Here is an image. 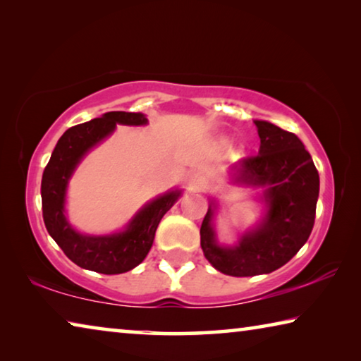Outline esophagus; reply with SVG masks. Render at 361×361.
Instances as JSON below:
<instances>
[{
	"mask_svg": "<svg viewBox=\"0 0 361 361\" xmlns=\"http://www.w3.org/2000/svg\"><path fill=\"white\" fill-rule=\"evenodd\" d=\"M207 185V176L200 172H192L188 176V186L194 191H200Z\"/></svg>",
	"mask_w": 361,
	"mask_h": 361,
	"instance_id": "1",
	"label": "esophagus"
}]
</instances>
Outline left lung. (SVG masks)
Returning a JSON list of instances; mask_svg holds the SVG:
<instances>
[{
    "label": "left lung",
    "instance_id": "left-lung-1",
    "mask_svg": "<svg viewBox=\"0 0 361 361\" xmlns=\"http://www.w3.org/2000/svg\"><path fill=\"white\" fill-rule=\"evenodd\" d=\"M259 154L229 169L237 186L261 189L264 213L234 245L219 243L215 231L216 199L200 226V247L216 271L232 277L271 274L286 264L307 242L315 221L320 178L312 157L295 133L267 121H255Z\"/></svg>",
    "mask_w": 361,
    "mask_h": 361
}]
</instances>
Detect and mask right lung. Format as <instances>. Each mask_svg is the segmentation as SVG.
<instances>
[{
	"label": "right lung",
	"instance_id": "obj_1",
	"mask_svg": "<svg viewBox=\"0 0 361 361\" xmlns=\"http://www.w3.org/2000/svg\"><path fill=\"white\" fill-rule=\"evenodd\" d=\"M146 126L143 113L109 111L66 130L52 151L42 173L41 199L46 229L63 253L87 271L122 274L137 267L149 253L162 216L181 197V189H170L146 202L124 229L111 234H82L66 216V189L82 159L111 135L116 126Z\"/></svg>",
	"mask_w": 361,
	"mask_h": 361
}]
</instances>
